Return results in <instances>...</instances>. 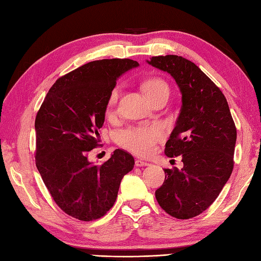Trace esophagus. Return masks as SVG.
<instances>
[{"label": "esophagus", "instance_id": "34e87169", "mask_svg": "<svg viewBox=\"0 0 261 261\" xmlns=\"http://www.w3.org/2000/svg\"><path fill=\"white\" fill-rule=\"evenodd\" d=\"M149 165V163H147V162H143V160H136V166L137 167H145V166H148Z\"/></svg>", "mask_w": 261, "mask_h": 261}]
</instances>
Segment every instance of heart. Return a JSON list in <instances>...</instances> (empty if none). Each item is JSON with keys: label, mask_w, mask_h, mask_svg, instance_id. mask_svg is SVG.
Masks as SVG:
<instances>
[{"label": "heart", "mask_w": 261, "mask_h": 261, "mask_svg": "<svg viewBox=\"0 0 261 261\" xmlns=\"http://www.w3.org/2000/svg\"><path fill=\"white\" fill-rule=\"evenodd\" d=\"M148 98L151 99L156 97L162 92H169V87L166 82L160 79H149L142 84ZM120 95V88L114 87L110 93L109 105H113L118 102ZM164 137V129L160 124L150 125H139V126H127L121 130L116 135V141L120 146L129 149L130 151L141 156L149 154L162 138Z\"/></svg>", "instance_id": "obj_1"}]
</instances>
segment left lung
Returning a JSON list of instances; mask_svg holds the SVG:
<instances>
[{
    "label": "left lung",
    "instance_id": "8db88e82",
    "mask_svg": "<svg viewBox=\"0 0 261 261\" xmlns=\"http://www.w3.org/2000/svg\"><path fill=\"white\" fill-rule=\"evenodd\" d=\"M147 63L170 74L181 94L180 113L165 153L181 154L184 167L165 169L156 198L166 213L191 219L204 212L229 180L237 129L223 93L191 60L167 55Z\"/></svg>",
    "mask_w": 261,
    "mask_h": 261
}]
</instances>
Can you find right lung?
I'll return each mask as SVG.
<instances>
[{
    "instance_id": "1",
    "label": "right lung",
    "mask_w": 261,
    "mask_h": 261,
    "mask_svg": "<svg viewBox=\"0 0 261 261\" xmlns=\"http://www.w3.org/2000/svg\"><path fill=\"white\" fill-rule=\"evenodd\" d=\"M132 59H102L62 76L47 93L36 122V166L54 201L81 221L102 218L113 206L121 180L134 169L130 153L116 149L101 166L88 162L98 146L111 91Z\"/></svg>"
}]
</instances>
